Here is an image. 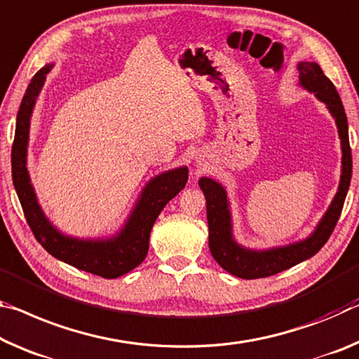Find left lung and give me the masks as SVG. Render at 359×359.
<instances>
[{"instance_id":"1","label":"left lung","mask_w":359,"mask_h":359,"mask_svg":"<svg viewBox=\"0 0 359 359\" xmlns=\"http://www.w3.org/2000/svg\"><path fill=\"white\" fill-rule=\"evenodd\" d=\"M299 84L313 93L327 107L329 113L337 124V133L342 145V174H340L339 190L335 193L331 206L316 225L315 231L302 241L287 244L281 248H271L257 251L244 248L233 238L231 212L229 196L219 182L201 177L200 189L206 198V214L209 225V249L215 262L233 276L243 280H257L284 271L315 255L326 244L335 224L342 212L346 191L351 180V149L348 140V123L340 95L331 79L324 75L316 62H299Z\"/></svg>"}]
</instances>
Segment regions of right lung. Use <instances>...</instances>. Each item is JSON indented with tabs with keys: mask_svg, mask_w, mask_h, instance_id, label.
<instances>
[{
	"mask_svg": "<svg viewBox=\"0 0 359 359\" xmlns=\"http://www.w3.org/2000/svg\"><path fill=\"white\" fill-rule=\"evenodd\" d=\"M54 64L43 67L25 90L17 113L15 135L11 161L13 182L25 219L36 240L46 251L65 264L102 278H118L139 266L149 252L150 231L163 208L177 195L189 180V168L182 166L161 172L144 187L134 209L130 210L123 229L111 238L84 240L64 235L50 224L38 204L35 190L27 169V147L30 119L44 79Z\"/></svg>",
	"mask_w": 359,
	"mask_h": 359,
	"instance_id": "right-lung-1",
	"label": "right lung"
}]
</instances>
